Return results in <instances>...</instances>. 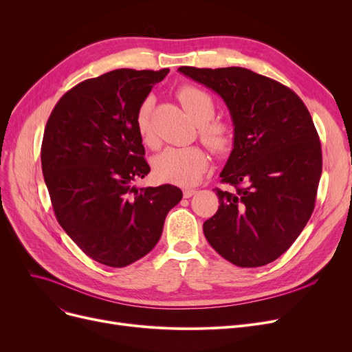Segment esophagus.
<instances>
[{
    "label": "esophagus",
    "mask_w": 352,
    "mask_h": 352,
    "mask_svg": "<svg viewBox=\"0 0 352 352\" xmlns=\"http://www.w3.org/2000/svg\"><path fill=\"white\" fill-rule=\"evenodd\" d=\"M198 191L195 190V188H186L182 191V194H184V198H191L192 195H195Z\"/></svg>",
    "instance_id": "34e87169"
}]
</instances>
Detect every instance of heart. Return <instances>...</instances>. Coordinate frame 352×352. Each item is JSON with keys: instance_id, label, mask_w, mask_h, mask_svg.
<instances>
[{"instance_id": "1", "label": "heart", "mask_w": 352, "mask_h": 352, "mask_svg": "<svg viewBox=\"0 0 352 352\" xmlns=\"http://www.w3.org/2000/svg\"><path fill=\"white\" fill-rule=\"evenodd\" d=\"M177 97L187 114L198 124V133L211 150L217 154L227 153L234 142L232 128L221 121H212L215 102L212 97L194 85H184L177 91ZM153 101L146 98L141 102L135 114L137 131L145 144H153L151 131ZM208 154L201 146H166L153 162L155 175L162 181L179 186H195L208 166Z\"/></svg>"}]
</instances>
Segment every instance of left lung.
Masks as SVG:
<instances>
[{"instance_id": "8db88e82", "label": "left lung", "mask_w": 352, "mask_h": 352, "mask_svg": "<svg viewBox=\"0 0 352 352\" xmlns=\"http://www.w3.org/2000/svg\"><path fill=\"white\" fill-rule=\"evenodd\" d=\"M215 91L234 124V148L215 188L219 207L204 223L210 245L243 268L267 265L298 238L316 207L321 142L302 100L281 82L241 67H179Z\"/></svg>"}]
</instances>
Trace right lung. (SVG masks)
I'll list each match as a JSON object with an SVG mask.
<instances>
[{
  "mask_svg": "<svg viewBox=\"0 0 352 352\" xmlns=\"http://www.w3.org/2000/svg\"><path fill=\"white\" fill-rule=\"evenodd\" d=\"M168 68H121L77 84L47 121L41 165L60 226L92 260L114 268L150 252L178 187L135 188L150 173L135 114Z\"/></svg>",
  "mask_w": 352,
  "mask_h": 352,
  "instance_id": "add662e5",
  "label": "right lung"
}]
</instances>
